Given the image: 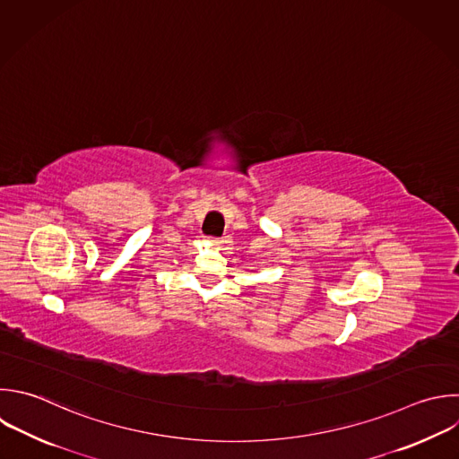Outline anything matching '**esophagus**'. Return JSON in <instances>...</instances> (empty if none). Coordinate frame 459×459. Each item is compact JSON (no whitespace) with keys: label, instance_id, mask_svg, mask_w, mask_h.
<instances>
[{"label":"esophagus","instance_id":"obj_1","mask_svg":"<svg viewBox=\"0 0 459 459\" xmlns=\"http://www.w3.org/2000/svg\"><path fill=\"white\" fill-rule=\"evenodd\" d=\"M210 244H212V246H221L222 240H221V238H210Z\"/></svg>","mask_w":459,"mask_h":459}]
</instances>
